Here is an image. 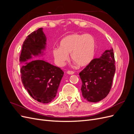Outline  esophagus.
<instances>
[{"mask_svg": "<svg viewBox=\"0 0 134 134\" xmlns=\"http://www.w3.org/2000/svg\"><path fill=\"white\" fill-rule=\"evenodd\" d=\"M66 72H67L68 74H69V75H72V74H74V72L72 71H68Z\"/></svg>", "mask_w": 134, "mask_h": 134, "instance_id": "obj_1", "label": "esophagus"}]
</instances>
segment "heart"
<instances>
[{"label":"heart","mask_w":134,"mask_h":134,"mask_svg":"<svg viewBox=\"0 0 134 134\" xmlns=\"http://www.w3.org/2000/svg\"><path fill=\"white\" fill-rule=\"evenodd\" d=\"M96 50V41L90 34H74L64 37L59 43V47L52 50L55 62L63 66L69 59V54L72 61L80 66H84L93 59Z\"/></svg>","instance_id":"heart-1"}]
</instances>
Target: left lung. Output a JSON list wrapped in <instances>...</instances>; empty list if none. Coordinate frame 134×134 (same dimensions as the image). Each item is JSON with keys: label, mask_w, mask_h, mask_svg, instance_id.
I'll return each mask as SVG.
<instances>
[{"label": "left lung", "mask_w": 134, "mask_h": 134, "mask_svg": "<svg viewBox=\"0 0 134 134\" xmlns=\"http://www.w3.org/2000/svg\"><path fill=\"white\" fill-rule=\"evenodd\" d=\"M115 71L112 48L105 51L99 58L92 60L79 73L84 98L96 103L106 98L111 89Z\"/></svg>", "instance_id": "8db88e82"}]
</instances>
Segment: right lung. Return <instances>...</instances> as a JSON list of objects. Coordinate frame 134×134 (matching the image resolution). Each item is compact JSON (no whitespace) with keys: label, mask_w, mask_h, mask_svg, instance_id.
<instances>
[{"label":"right lung","mask_w":134,"mask_h":134,"mask_svg":"<svg viewBox=\"0 0 134 134\" xmlns=\"http://www.w3.org/2000/svg\"><path fill=\"white\" fill-rule=\"evenodd\" d=\"M46 47V37L43 28H38L28 35L24 41L19 62L23 86L36 100L48 103L57 93L64 71L43 59L29 62L34 57L43 55Z\"/></svg>","instance_id":"right-lung-1"}]
</instances>
